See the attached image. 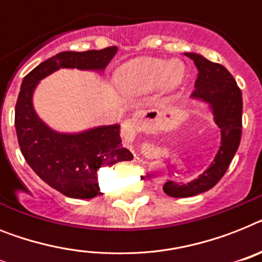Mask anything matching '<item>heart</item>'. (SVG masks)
I'll list each match as a JSON object with an SVG mask.
<instances>
[{"label":"heart","instance_id":"1","mask_svg":"<svg viewBox=\"0 0 262 262\" xmlns=\"http://www.w3.org/2000/svg\"><path fill=\"white\" fill-rule=\"evenodd\" d=\"M184 67L180 61H165L157 57H137L122 64L114 79L121 93L140 95L157 86L163 91H172L182 83Z\"/></svg>","mask_w":262,"mask_h":262}]
</instances>
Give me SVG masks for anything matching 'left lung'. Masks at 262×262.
<instances>
[{
    "label": "left lung",
    "instance_id": "obj_1",
    "mask_svg": "<svg viewBox=\"0 0 262 262\" xmlns=\"http://www.w3.org/2000/svg\"><path fill=\"white\" fill-rule=\"evenodd\" d=\"M196 66L198 76L191 98L203 102L221 129V145L210 167L188 183L167 182L164 192L172 198H188L206 192L222 179L241 141L242 93L231 74L222 64L212 63L195 52H184Z\"/></svg>",
    "mask_w": 262,
    "mask_h": 262
}]
</instances>
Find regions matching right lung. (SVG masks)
I'll return each instance as SVG.
<instances>
[{
  "label": "right lung",
  "instance_id": "1",
  "mask_svg": "<svg viewBox=\"0 0 262 262\" xmlns=\"http://www.w3.org/2000/svg\"><path fill=\"white\" fill-rule=\"evenodd\" d=\"M118 52L117 47L84 52L64 51L32 70L21 83L14 126L21 153L42 182L69 198L91 199L99 193L97 171L133 159L122 145L120 125H102L64 133L54 130L37 116L33 94L40 80L60 69L101 74Z\"/></svg>",
  "mask_w": 262,
  "mask_h": 262
}]
</instances>
